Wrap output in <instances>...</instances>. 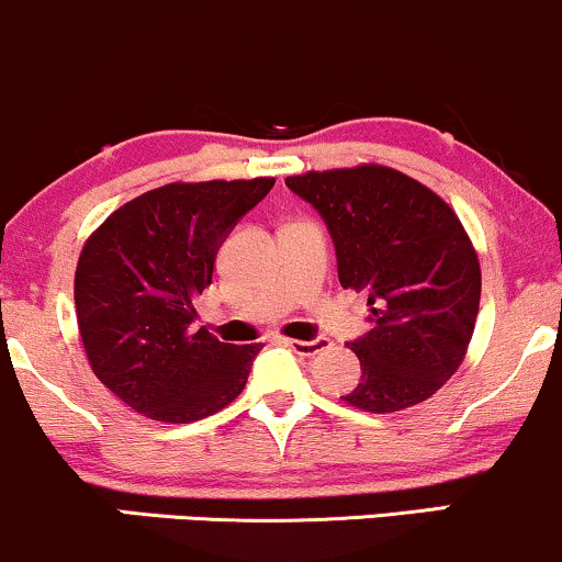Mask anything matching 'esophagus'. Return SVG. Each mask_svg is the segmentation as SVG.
Wrapping results in <instances>:
<instances>
[{
    "instance_id": "34e87169",
    "label": "esophagus",
    "mask_w": 562,
    "mask_h": 562,
    "mask_svg": "<svg viewBox=\"0 0 562 562\" xmlns=\"http://www.w3.org/2000/svg\"><path fill=\"white\" fill-rule=\"evenodd\" d=\"M285 346L293 348L295 353H303V357H314V353L325 351V348H330V340L327 338H314V340H299V338H288Z\"/></svg>"
}]
</instances>
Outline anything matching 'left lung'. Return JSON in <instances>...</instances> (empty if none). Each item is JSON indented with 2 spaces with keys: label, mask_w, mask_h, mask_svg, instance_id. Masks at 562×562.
<instances>
[{
  "label": "left lung",
  "mask_w": 562,
  "mask_h": 562,
  "mask_svg": "<svg viewBox=\"0 0 562 562\" xmlns=\"http://www.w3.org/2000/svg\"><path fill=\"white\" fill-rule=\"evenodd\" d=\"M285 184L325 218L340 285L370 293L375 327L348 344L362 383L344 402L385 415L434 396L465 359L481 303L479 254L460 218L434 190L378 164Z\"/></svg>",
  "instance_id": "left-lung-1"
}]
</instances>
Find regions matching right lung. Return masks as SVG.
<instances>
[{
    "instance_id": "right-lung-1",
    "label": "right lung",
    "mask_w": 562,
    "mask_h": 562,
    "mask_svg": "<svg viewBox=\"0 0 562 562\" xmlns=\"http://www.w3.org/2000/svg\"><path fill=\"white\" fill-rule=\"evenodd\" d=\"M272 177L171 182L128 200L97 227L76 263L74 299L92 372L158 423H195L245 389L259 344L195 330L224 237L267 198Z\"/></svg>"
}]
</instances>
